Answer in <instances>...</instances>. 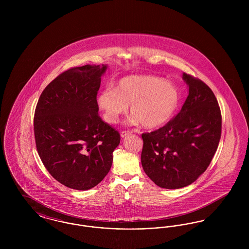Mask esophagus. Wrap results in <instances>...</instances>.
Instances as JSON below:
<instances>
[{
	"mask_svg": "<svg viewBox=\"0 0 249 249\" xmlns=\"http://www.w3.org/2000/svg\"><path fill=\"white\" fill-rule=\"evenodd\" d=\"M130 131H128V130H122L121 132H120V135H121V137H126V136H128V135H130Z\"/></svg>",
	"mask_w": 249,
	"mask_h": 249,
	"instance_id": "34e87169",
	"label": "esophagus"
}]
</instances>
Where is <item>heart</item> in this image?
I'll return each instance as SVG.
<instances>
[{
	"label": "heart",
	"mask_w": 249,
	"mask_h": 249,
	"mask_svg": "<svg viewBox=\"0 0 249 249\" xmlns=\"http://www.w3.org/2000/svg\"><path fill=\"white\" fill-rule=\"evenodd\" d=\"M180 93L175 84L155 75L125 76L114 89L103 90L97 99L108 123H116L130 106L133 124L146 129L164 125L178 109Z\"/></svg>",
	"instance_id": "1"
}]
</instances>
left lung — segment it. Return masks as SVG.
Wrapping results in <instances>:
<instances>
[{"instance_id": "1", "label": "left lung", "mask_w": 249, "mask_h": 249, "mask_svg": "<svg viewBox=\"0 0 249 249\" xmlns=\"http://www.w3.org/2000/svg\"><path fill=\"white\" fill-rule=\"evenodd\" d=\"M189 95L180 112L163 127L142 134L141 162L160 188L193 183L208 168L221 136V112L212 89L186 72Z\"/></svg>"}]
</instances>
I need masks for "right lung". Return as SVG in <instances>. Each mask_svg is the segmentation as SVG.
Here are the masks:
<instances>
[{"label": "right lung", "instance_id": "add662e5", "mask_svg": "<svg viewBox=\"0 0 249 249\" xmlns=\"http://www.w3.org/2000/svg\"><path fill=\"white\" fill-rule=\"evenodd\" d=\"M107 65H84L61 72L40 96L34 119L36 148L60 184L87 190L106 178L119 131L100 118L97 94Z\"/></svg>", "mask_w": 249, "mask_h": 249}]
</instances>
